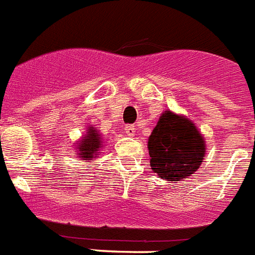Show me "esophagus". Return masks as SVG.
I'll return each instance as SVG.
<instances>
[{"mask_svg":"<svg viewBox=\"0 0 255 255\" xmlns=\"http://www.w3.org/2000/svg\"><path fill=\"white\" fill-rule=\"evenodd\" d=\"M135 126L134 125H128L125 128V131H126V134H128V135H130V137H133L134 134H135Z\"/></svg>","mask_w":255,"mask_h":255,"instance_id":"34e87169","label":"esophagus"}]
</instances>
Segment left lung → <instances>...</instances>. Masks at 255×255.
Returning a JSON list of instances; mask_svg holds the SVG:
<instances>
[{"label":"left lung","mask_w":255,"mask_h":255,"mask_svg":"<svg viewBox=\"0 0 255 255\" xmlns=\"http://www.w3.org/2000/svg\"><path fill=\"white\" fill-rule=\"evenodd\" d=\"M150 166L171 183L195 174L205 156V140L192 121L166 111L148 137Z\"/></svg>","instance_id":"obj_1"}]
</instances>
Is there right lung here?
<instances>
[{"instance_id": "add662e5", "label": "right lung", "mask_w": 255, "mask_h": 255, "mask_svg": "<svg viewBox=\"0 0 255 255\" xmlns=\"http://www.w3.org/2000/svg\"><path fill=\"white\" fill-rule=\"evenodd\" d=\"M101 135L97 131V129H93V128H88L87 129V134L83 135V138L80 139V142L77 143L76 150L77 155L80 156L81 160H93L97 158V152L100 151L101 148Z\"/></svg>"}]
</instances>
